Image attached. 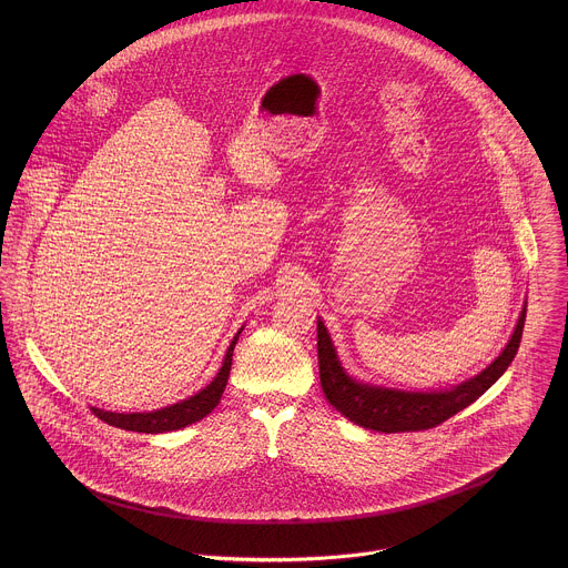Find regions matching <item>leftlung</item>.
<instances>
[{"instance_id": "1", "label": "left lung", "mask_w": 568, "mask_h": 568, "mask_svg": "<svg viewBox=\"0 0 568 568\" xmlns=\"http://www.w3.org/2000/svg\"><path fill=\"white\" fill-rule=\"evenodd\" d=\"M527 317V302L520 311V317L511 332V338L503 352L477 376L448 387L430 392H405L383 385H372L356 381L343 367L336 347L327 334L322 320H317V352H320V378L325 400L334 406L349 422L381 433H405V430H426L433 428L462 408L473 405L487 389L505 374L514 361L523 327Z\"/></svg>"}]
</instances>
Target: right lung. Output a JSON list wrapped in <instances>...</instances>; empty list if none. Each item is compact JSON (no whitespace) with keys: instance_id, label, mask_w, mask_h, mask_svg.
Segmentation results:
<instances>
[{"instance_id":"add662e5","label":"right lung","mask_w":568,"mask_h":568,"mask_svg":"<svg viewBox=\"0 0 568 568\" xmlns=\"http://www.w3.org/2000/svg\"><path fill=\"white\" fill-rule=\"evenodd\" d=\"M243 329L244 325L232 338L227 354L223 358V365H221L219 374L214 376V381L207 387H203L201 392H196L194 396H190L176 405L163 406V408L149 410V413L146 410L144 413H113V410H104L98 406H91V410L102 422L124 428V430H135V433H168V430H179V428H185L187 424L203 419L207 413L214 410V406L219 405L223 398V392H225L227 378H230V369H232L234 347H236Z\"/></svg>"}]
</instances>
